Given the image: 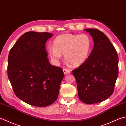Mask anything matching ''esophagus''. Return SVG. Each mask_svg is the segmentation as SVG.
<instances>
[{
  "mask_svg": "<svg viewBox=\"0 0 126 126\" xmlns=\"http://www.w3.org/2000/svg\"><path fill=\"white\" fill-rule=\"evenodd\" d=\"M63 72L64 73V74H69L70 73V70L68 68H64Z\"/></svg>",
  "mask_w": 126,
  "mask_h": 126,
  "instance_id": "1",
  "label": "esophagus"
}]
</instances>
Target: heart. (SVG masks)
<instances>
[{"label": "heart", "instance_id": "obj_1", "mask_svg": "<svg viewBox=\"0 0 126 126\" xmlns=\"http://www.w3.org/2000/svg\"><path fill=\"white\" fill-rule=\"evenodd\" d=\"M92 44V39L88 34H63L55 39L53 47H49L48 53L54 61H57L61 54H64L66 62L73 65H80L89 56Z\"/></svg>", "mask_w": 126, "mask_h": 126}]
</instances>
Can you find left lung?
<instances>
[{
	"label": "left lung",
	"mask_w": 126,
	"mask_h": 126,
	"mask_svg": "<svg viewBox=\"0 0 126 126\" xmlns=\"http://www.w3.org/2000/svg\"><path fill=\"white\" fill-rule=\"evenodd\" d=\"M92 36L94 47L84 63L72 70L78 96L86 104L100 103L114 92L119 74V57L114 45L102 32L85 29Z\"/></svg>",
	"instance_id": "8db88e82"
}]
</instances>
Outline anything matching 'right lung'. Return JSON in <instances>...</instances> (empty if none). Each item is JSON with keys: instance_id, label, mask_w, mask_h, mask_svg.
Masks as SVG:
<instances>
[{"instance_id": "1", "label": "right lung", "mask_w": 126, "mask_h": 126, "mask_svg": "<svg viewBox=\"0 0 126 126\" xmlns=\"http://www.w3.org/2000/svg\"><path fill=\"white\" fill-rule=\"evenodd\" d=\"M53 34L28 32L10 51L7 76L15 95L35 107L52 104L64 77L62 69L50 64L45 43Z\"/></svg>"}]
</instances>
